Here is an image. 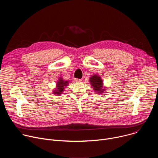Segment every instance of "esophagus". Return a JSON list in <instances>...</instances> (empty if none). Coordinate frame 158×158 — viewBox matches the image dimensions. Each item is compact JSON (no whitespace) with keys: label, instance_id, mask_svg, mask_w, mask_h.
Returning <instances> with one entry per match:
<instances>
[{"label":"esophagus","instance_id":"34e87169","mask_svg":"<svg viewBox=\"0 0 158 158\" xmlns=\"http://www.w3.org/2000/svg\"><path fill=\"white\" fill-rule=\"evenodd\" d=\"M74 81L76 82H81V80L79 79H74Z\"/></svg>","mask_w":158,"mask_h":158}]
</instances>
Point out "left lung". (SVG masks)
<instances>
[{
    "mask_svg": "<svg viewBox=\"0 0 158 158\" xmlns=\"http://www.w3.org/2000/svg\"><path fill=\"white\" fill-rule=\"evenodd\" d=\"M90 84L91 85L94 91L97 94H103L106 91V87L104 85L103 81L98 74H94L89 78Z\"/></svg>",
    "mask_w": 158,
    "mask_h": 158,
    "instance_id": "obj_1",
    "label": "left lung"
}]
</instances>
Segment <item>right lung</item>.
<instances>
[{
    "mask_svg": "<svg viewBox=\"0 0 158 158\" xmlns=\"http://www.w3.org/2000/svg\"><path fill=\"white\" fill-rule=\"evenodd\" d=\"M69 84V81H65L62 77H59L58 80L56 82V88L52 91V94L56 96H60L63 94V92L65 91V88L68 86Z\"/></svg>",
    "mask_w": 158,
    "mask_h": 158,
    "instance_id": "obj_1",
    "label": "right lung"
}]
</instances>
